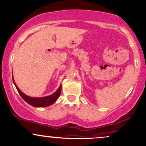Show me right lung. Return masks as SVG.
Here are the masks:
<instances>
[{"label": "right lung", "mask_w": 146, "mask_h": 146, "mask_svg": "<svg viewBox=\"0 0 146 146\" xmlns=\"http://www.w3.org/2000/svg\"><path fill=\"white\" fill-rule=\"evenodd\" d=\"M13 77V74H12ZM13 82L14 84H15L16 89H17V91L19 92V95H21V97L23 99V100L26 101L28 104H29L30 105L36 108H43V107H47L52 105V104L55 103L57 100V98H59V95H60L61 91H62V84H60L58 89L55 91V93H53V94L51 95H48V96L46 97H41V98H32V97H30L24 94L20 89L18 88L17 84L15 82L13 77Z\"/></svg>", "instance_id": "add662e5"}]
</instances>
